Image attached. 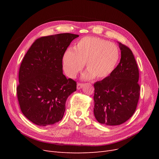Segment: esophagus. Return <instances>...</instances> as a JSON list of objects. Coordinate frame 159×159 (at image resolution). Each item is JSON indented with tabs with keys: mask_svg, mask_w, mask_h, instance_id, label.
Masks as SVG:
<instances>
[{
	"mask_svg": "<svg viewBox=\"0 0 159 159\" xmlns=\"http://www.w3.org/2000/svg\"><path fill=\"white\" fill-rule=\"evenodd\" d=\"M84 86V84H81V83H78L77 84V89H80L81 88Z\"/></svg>",
	"mask_w": 159,
	"mask_h": 159,
	"instance_id": "esophagus-1",
	"label": "esophagus"
}]
</instances>
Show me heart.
<instances>
[{
  "label": "heart",
  "mask_w": 159,
  "mask_h": 159,
  "mask_svg": "<svg viewBox=\"0 0 159 159\" xmlns=\"http://www.w3.org/2000/svg\"><path fill=\"white\" fill-rule=\"evenodd\" d=\"M118 46L102 38L86 36L68 50L62 57V66L65 74L75 78L82 70L84 64L88 71L84 75L85 79L106 78L112 73L119 59Z\"/></svg>",
  "instance_id": "heart-1"
}]
</instances>
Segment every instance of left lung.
<instances>
[{
	"instance_id": "8db88e82",
	"label": "left lung",
	"mask_w": 159,
	"mask_h": 159,
	"mask_svg": "<svg viewBox=\"0 0 159 159\" xmlns=\"http://www.w3.org/2000/svg\"><path fill=\"white\" fill-rule=\"evenodd\" d=\"M121 60L107 78L94 84L93 113L97 121L119 125L135 111L140 96L139 68L132 51L119 42Z\"/></svg>"
}]
</instances>
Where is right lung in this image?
Here are the masks:
<instances>
[{"label":"right lung","mask_w":159,"mask_h":159,"mask_svg":"<svg viewBox=\"0 0 159 159\" xmlns=\"http://www.w3.org/2000/svg\"><path fill=\"white\" fill-rule=\"evenodd\" d=\"M79 35L70 33L41 37L26 52L19 70L17 97L23 115L38 126L63 118L66 102L76 82L63 74L62 57Z\"/></svg>","instance_id":"add662e5"}]
</instances>
